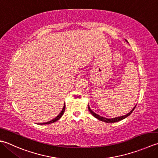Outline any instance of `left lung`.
<instances>
[{"instance_id": "8db88e82", "label": "left lung", "mask_w": 158, "mask_h": 158, "mask_svg": "<svg viewBox=\"0 0 158 158\" xmlns=\"http://www.w3.org/2000/svg\"><path fill=\"white\" fill-rule=\"evenodd\" d=\"M126 41H127V40H126ZM88 108H89V110L90 112H91V113L92 114V115L93 116V117H95V118H97L98 119L100 120V121H104V122H106V123H114V122H117V121H121V120L124 119L125 118L127 117L128 116L130 115V114L131 113V112H132L134 111L135 108H136V106H135V107L132 109V110H131V111H130V112H129V113H127V114H125V115H124V116H121V117H115V118H105V117H101V116H99V115L97 114L96 113H95L94 112L92 111L91 109L90 108L89 106H88Z\"/></svg>"}]
</instances>
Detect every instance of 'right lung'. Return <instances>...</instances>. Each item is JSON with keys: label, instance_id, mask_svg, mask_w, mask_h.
Returning a JSON list of instances; mask_svg holds the SVG:
<instances>
[{"label": "right lung", "instance_id": "1", "mask_svg": "<svg viewBox=\"0 0 158 158\" xmlns=\"http://www.w3.org/2000/svg\"><path fill=\"white\" fill-rule=\"evenodd\" d=\"M65 105L64 104V106H63V110H62V111H61L60 113L59 114V115L57 116V117H56L55 118H54V119H52V120H51V121H48V122H46V123H40V125H45V124H50V123H54V122H56V121H57L58 120H59L60 118H61V117H62L63 116V113H64V112H65Z\"/></svg>", "mask_w": 158, "mask_h": 158}]
</instances>
